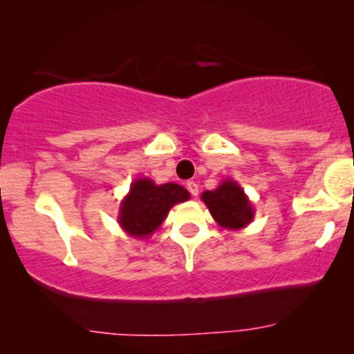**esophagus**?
<instances>
[{
    "label": "esophagus",
    "instance_id": "34e87169",
    "mask_svg": "<svg viewBox=\"0 0 354 354\" xmlns=\"http://www.w3.org/2000/svg\"><path fill=\"white\" fill-rule=\"evenodd\" d=\"M186 188H188V191L191 193V196H194V198H196L198 193H200V188H198V183H194V181L186 183Z\"/></svg>",
    "mask_w": 354,
    "mask_h": 354
}]
</instances>
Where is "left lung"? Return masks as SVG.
I'll return each mask as SVG.
<instances>
[{"mask_svg":"<svg viewBox=\"0 0 354 354\" xmlns=\"http://www.w3.org/2000/svg\"><path fill=\"white\" fill-rule=\"evenodd\" d=\"M201 200L221 228L238 231L246 228L254 218V208L245 189L234 180H223L213 191H205Z\"/></svg>","mask_w":354,"mask_h":354,"instance_id":"1","label":"left lung"}]
</instances>
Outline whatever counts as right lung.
<instances>
[{"instance_id": "add662e5", "label": "right lung", "mask_w": 354, "mask_h": 354, "mask_svg": "<svg viewBox=\"0 0 354 354\" xmlns=\"http://www.w3.org/2000/svg\"><path fill=\"white\" fill-rule=\"evenodd\" d=\"M188 200V191L176 183L156 185L149 178H138L121 201L118 223L128 236L148 239L156 233L174 205Z\"/></svg>"}]
</instances>
